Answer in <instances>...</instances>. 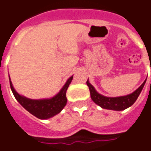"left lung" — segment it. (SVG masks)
Masks as SVG:
<instances>
[{"label": "left lung", "mask_w": 151, "mask_h": 151, "mask_svg": "<svg viewBox=\"0 0 151 151\" xmlns=\"http://www.w3.org/2000/svg\"><path fill=\"white\" fill-rule=\"evenodd\" d=\"M145 83H146V80L134 93L127 95V96L118 97H107L97 93V91H95L94 87L89 83L88 80L87 81V85L89 87L92 101L102 108L114 110V111H124L134 104V102L137 99L138 96L140 95Z\"/></svg>", "instance_id": "8db88e82"}]
</instances>
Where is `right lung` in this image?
<instances>
[{
    "label": "right lung",
    "instance_id": "add662e5",
    "mask_svg": "<svg viewBox=\"0 0 151 151\" xmlns=\"http://www.w3.org/2000/svg\"><path fill=\"white\" fill-rule=\"evenodd\" d=\"M72 79H73V76L68 80V81L66 82L60 92L50 99H28L25 97L21 96L16 92V91L14 89L11 81H10V86H11V89L14 93V96L23 107H24L27 111L37 118L47 119L59 114L62 111V109L65 107L66 104H67L66 92H67V90H68Z\"/></svg>",
    "mask_w": 151,
    "mask_h": 151
}]
</instances>
